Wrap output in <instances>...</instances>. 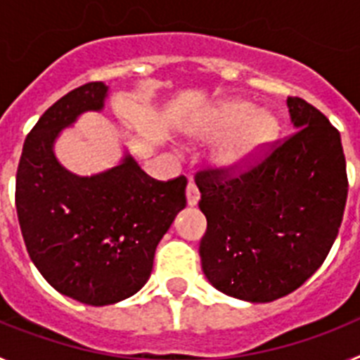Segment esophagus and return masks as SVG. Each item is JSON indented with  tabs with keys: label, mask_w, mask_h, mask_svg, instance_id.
I'll return each mask as SVG.
<instances>
[{
	"label": "esophagus",
	"mask_w": 360,
	"mask_h": 360,
	"mask_svg": "<svg viewBox=\"0 0 360 360\" xmlns=\"http://www.w3.org/2000/svg\"><path fill=\"white\" fill-rule=\"evenodd\" d=\"M186 198H187V205H191V207H195L196 203H198V200H200V191H198V187H196V184L193 182V180L187 184Z\"/></svg>",
	"instance_id": "obj_1"
}]
</instances>
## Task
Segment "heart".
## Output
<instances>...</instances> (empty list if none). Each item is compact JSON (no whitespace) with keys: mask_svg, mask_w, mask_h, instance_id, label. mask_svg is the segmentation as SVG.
Segmentation results:
<instances>
[{"mask_svg":"<svg viewBox=\"0 0 360 360\" xmlns=\"http://www.w3.org/2000/svg\"><path fill=\"white\" fill-rule=\"evenodd\" d=\"M279 135V120L247 98H224L212 104L191 128L196 142H219L214 160L231 174L252 169L269 155Z\"/></svg>","mask_w":360,"mask_h":360,"instance_id":"1","label":"heart"}]
</instances>
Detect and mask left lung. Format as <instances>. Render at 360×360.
<instances>
[{"label": "left lung", "mask_w": 360, "mask_h": 360, "mask_svg": "<svg viewBox=\"0 0 360 360\" xmlns=\"http://www.w3.org/2000/svg\"><path fill=\"white\" fill-rule=\"evenodd\" d=\"M292 133L240 178L205 171L196 182L207 231L200 241L205 278L249 303L290 294L328 256L348 196L341 135L319 110L288 97Z\"/></svg>", "instance_id": "left-lung-1"}]
</instances>
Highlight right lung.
Segmentation results:
<instances>
[{
    "mask_svg": "<svg viewBox=\"0 0 360 360\" xmlns=\"http://www.w3.org/2000/svg\"><path fill=\"white\" fill-rule=\"evenodd\" d=\"M110 84L88 82L37 120L15 176V209L36 269L59 294L91 307L119 303L148 283L158 241L186 207V176L149 178L124 151L119 164L90 176L56 157L63 129L103 111Z\"/></svg>",
    "mask_w": 360,
    "mask_h": 360,
    "instance_id": "obj_1",
    "label": "right lung"
}]
</instances>
